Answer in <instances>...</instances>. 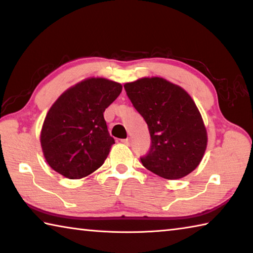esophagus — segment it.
<instances>
[{
	"mask_svg": "<svg viewBox=\"0 0 253 253\" xmlns=\"http://www.w3.org/2000/svg\"><path fill=\"white\" fill-rule=\"evenodd\" d=\"M122 143H123V144H125V145H129V144H130V139H129V138L122 139Z\"/></svg>",
	"mask_w": 253,
	"mask_h": 253,
	"instance_id": "1",
	"label": "esophagus"
}]
</instances>
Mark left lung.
Here are the masks:
<instances>
[{
  "label": "left lung",
  "instance_id": "obj_1",
  "mask_svg": "<svg viewBox=\"0 0 253 253\" xmlns=\"http://www.w3.org/2000/svg\"><path fill=\"white\" fill-rule=\"evenodd\" d=\"M151 134V148L140 162L166 179H177L198 168L208 144L202 116L191 96L177 84L153 77L124 84Z\"/></svg>",
  "mask_w": 253,
  "mask_h": 253
}]
</instances>
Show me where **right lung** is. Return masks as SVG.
<instances>
[{
	"label": "right lung",
	"instance_id": "add662e5",
	"mask_svg": "<svg viewBox=\"0 0 253 253\" xmlns=\"http://www.w3.org/2000/svg\"><path fill=\"white\" fill-rule=\"evenodd\" d=\"M122 89L115 81L89 78L58 98L46 114L40 136L51 169L67 178L78 179L104 164L115 144L104 113Z\"/></svg>",
	"mask_w": 253,
	"mask_h": 253
}]
</instances>
